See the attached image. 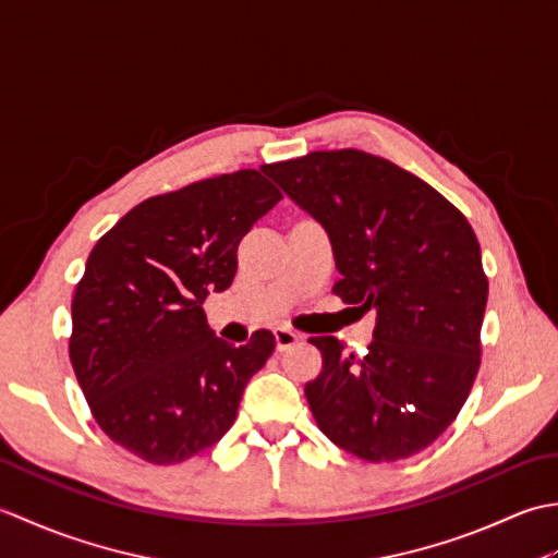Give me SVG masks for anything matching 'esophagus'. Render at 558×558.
<instances>
[{"label":"esophagus","instance_id":"obj_1","mask_svg":"<svg viewBox=\"0 0 558 558\" xmlns=\"http://www.w3.org/2000/svg\"><path fill=\"white\" fill-rule=\"evenodd\" d=\"M272 336H276L278 350H288V348L298 345V342H300V333H294V330H290L286 326H278L276 330H272Z\"/></svg>","mask_w":558,"mask_h":558}]
</instances>
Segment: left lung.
<instances>
[{
    "mask_svg": "<svg viewBox=\"0 0 558 558\" xmlns=\"http://www.w3.org/2000/svg\"><path fill=\"white\" fill-rule=\"evenodd\" d=\"M264 172L328 232L333 292L376 312L364 357L333 336L312 338L324 354L304 386L316 424L369 462L420 453L458 417L480 369L489 286L475 232L420 177L354 148Z\"/></svg>",
    "mask_w": 558,
    "mask_h": 558,
    "instance_id": "1",
    "label": "left lung"
}]
</instances>
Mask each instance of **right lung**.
Here are the masks:
<instances>
[{"label": "right lung", "mask_w": 558, "mask_h": 558, "mask_svg": "<svg viewBox=\"0 0 558 558\" xmlns=\"http://www.w3.org/2000/svg\"><path fill=\"white\" fill-rule=\"evenodd\" d=\"M282 194L240 170L146 198L93 248L71 302L69 357L114 444L174 465L218 444L244 388L276 350L216 338L201 304L232 286L236 246Z\"/></svg>", "instance_id": "right-lung-1"}]
</instances>
